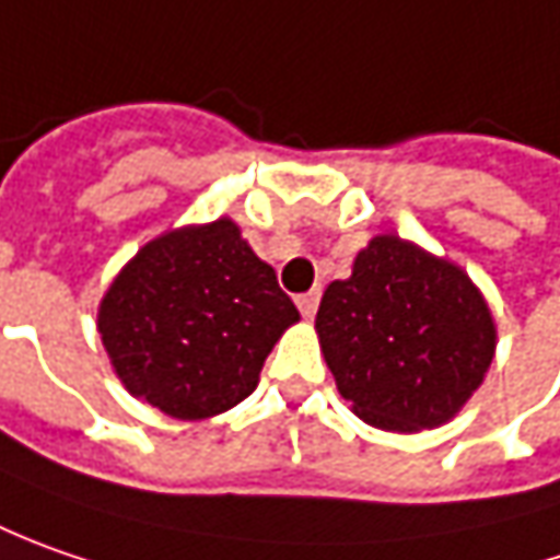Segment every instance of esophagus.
<instances>
[{
	"mask_svg": "<svg viewBox=\"0 0 560 560\" xmlns=\"http://www.w3.org/2000/svg\"><path fill=\"white\" fill-rule=\"evenodd\" d=\"M318 300H322V291L318 288H313V291H306V294H300L298 298V310L303 313V316H316L318 310Z\"/></svg>",
	"mask_w": 560,
	"mask_h": 560,
	"instance_id": "1",
	"label": "esophagus"
}]
</instances>
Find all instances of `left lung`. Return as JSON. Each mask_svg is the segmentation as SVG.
I'll return each mask as SVG.
<instances>
[{
    "label": "left lung",
    "instance_id": "8db88e82",
    "mask_svg": "<svg viewBox=\"0 0 560 560\" xmlns=\"http://www.w3.org/2000/svg\"><path fill=\"white\" fill-rule=\"evenodd\" d=\"M316 331L353 412L399 434L450 421L495 350L490 306L471 279L396 235L372 238L353 276L325 288Z\"/></svg>",
    "mask_w": 560,
    "mask_h": 560
}]
</instances>
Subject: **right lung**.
<instances>
[{"mask_svg":"<svg viewBox=\"0 0 560 560\" xmlns=\"http://www.w3.org/2000/svg\"><path fill=\"white\" fill-rule=\"evenodd\" d=\"M300 318L238 225L166 232L114 279L98 331L114 372L154 409L198 421L238 406L281 331Z\"/></svg>","mask_w":560,"mask_h":560,"instance_id":"right-lung-1","label":"right lung"}]
</instances>
